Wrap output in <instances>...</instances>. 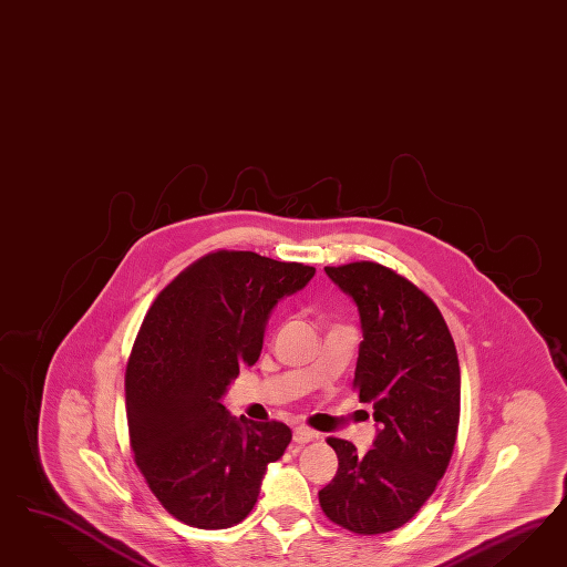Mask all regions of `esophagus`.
Wrapping results in <instances>:
<instances>
[{"mask_svg":"<svg viewBox=\"0 0 567 567\" xmlns=\"http://www.w3.org/2000/svg\"><path fill=\"white\" fill-rule=\"evenodd\" d=\"M316 439H318V432H313L308 426H295V430H292V441L297 445H306V443H311Z\"/></svg>","mask_w":567,"mask_h":567,"instance_id":"obj_1","label":"esophagus"}]
</instances>
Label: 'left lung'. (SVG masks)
Segmentation results:
<instances>
[{
    "mask_svg": "<svg viewBox=\"0 0 567 567\" xmlns=\"http://www.w3.org/2000/svg\"><path fill=\"white\" fill-rule=\"evenodd\" d=\"M360 309L363 341L353 378L380 422L374 449L328 436L339 457L320 493L330 522L355 534L401 528L445 476L460 426L462 374L445 318L429 295L377 261L327 266Z\"/></svg>",
    "mask_w": 567,
    "mask_h": 567,
    "instance_id": "left-lung-1",
    "label": "left lung"
}]
</instances>
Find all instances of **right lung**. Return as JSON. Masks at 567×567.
Wrapping results in <instances>:
<instances>
[{
  "instance_id": "1",
  "label": "right lung",
  "mask_w": 567,
  "mask_h": 567,
  "mask_svg": "<svg viewBox=\"0 0 567 567\" xmlns=\"http://www.w3.org/2000/svg\"><path fill=\"white\" fill-rule=\"evenodd\" d=\"M316 268L254 251L218 249L193 261L155 297L124 374L133 457L178 522L223 530L254 509L266 465L291 429L230 417L220 403L240 368L254 365L280 297Z\"/></svg>"
}]
</instances>
